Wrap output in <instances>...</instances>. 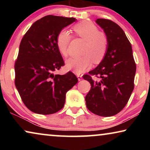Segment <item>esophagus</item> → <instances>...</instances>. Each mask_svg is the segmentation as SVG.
Listing matches in <instances>:
<instances>
[{
    "instance_id": "1",
    "label": "esophagus",
    "mask_w": 150,
    "mask_h": 150,
    "mask_svg": "<svg viewBox=\"0 0 150 150\" xmlns=\"http://www.w3.org/2000/svg\"><path fill=\"white\" fill-rule=\"evenodd\" d=\"M77 78H78V79H79V81H81L82 79H83V75H81V74H78Z\"/></svg>"
}]
</instances>
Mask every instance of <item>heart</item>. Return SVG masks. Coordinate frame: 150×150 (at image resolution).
<instances>
[{
    "instance_id": "obj_1",
    "label": "heart",
    "mask_w": 150,
    "mask_h": 150,
    "mask_svg": "<svg viewBox=\"0 0 150 150\" xmlns=\"http://www.w3.org/2000/svg\"><path fill=\"white\" fill-rule=\"evenodd\" d=\"M75 35L85 40L81 57H71L66 61V66L76 74L83 73L91 67L93 61L98 63L103 60L108 50V40L104 32L99 31L96 24L84 20L73 26ZM72 36L66 29L59 32L56 38L57 48L63 56H67V49Z\"/></svg>"
}]
</instances>
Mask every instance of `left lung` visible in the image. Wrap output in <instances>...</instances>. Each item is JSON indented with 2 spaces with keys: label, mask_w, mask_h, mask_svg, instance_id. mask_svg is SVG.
<instances>
[{
  "label": "left lung",
  "mask_w": 150,
  "mask_h": 150,
  "mask_svg": "<svg viewBox=\"0 0 150 150\" xmlns=\"http://www.w3.org/2000/svg\"><path fill=\"white\" fill-rule=\"evenodd\" d=\"M96 22L107 36L108 46L98 66L83 76L91 86L85 97L86 105L97 115L110 117L120 112L130 99L134 87L136 64L132 46L122 28L110 20L99 18ZM91 75L99 81H94Z\"/></svg>",
  "instance_id": "left-lung-1"
}]
</instances>
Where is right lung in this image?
I'll return each instance as SVG.
<instances>
[{
  "label": "right lung",
  "mask_w": 150,
  "mask_h": 150,
  "mask_svg": "<svg viewBox=\"0 0 150 150\" xmlns=\"http://www.w3.org/2000/svg\"><path fill=\"white\" fill-rule=\"evenodd\" d=\"M76 18L48 15L37 20L20 44L15 85L26 107L35 113L53 114L64 106L65 94L78 83L74 74H54L65 65L57 48L59 32Z\"/></svg>",
  "instance_id": "add662e5"
}]
</instances>
